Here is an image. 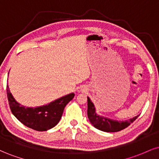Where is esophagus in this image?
<instances>
[{
  "instance_id": "1",
  "label": "esophagus",
  "mask_w": 159,
  "mask_h": 159,
  "mask_svg": "<svg viewBox=\"0 0 159 159\" xmlns=\"http://www.w3.org/2000/svg\"><path fill=\"white\" fill-rule=\"evenodd\" d=\"M82 91H83V90H82Z\"/></svg>"
}]
</instances>
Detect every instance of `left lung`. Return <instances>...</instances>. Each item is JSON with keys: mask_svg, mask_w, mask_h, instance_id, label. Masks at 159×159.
I'll list each match as a JSON object with an SVG mask.
<instances>
[{"mask_svg": "<svg viewBox=\"0 0 159 159\" xmlns=\"http://www.w3.org/2000/svg\"><path fill=\"white\" fill-rule=\"evenodd\" d=\"M87 116L95 128L106 132H116L123 130L132 123L139 115L125 121H118L99 116L96 113V108L90 98L87 97Z\"/></svg>", "mask_w": 159, "mask_h": 159, "instance_id": "obj_1", "label": "left lung"}]
</instances>
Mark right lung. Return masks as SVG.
<instances>
[{
    "mask_svg": "<svg viewBox=\"0 0 159 159\" xmlns=\"http://www.w3.org/2000/svg\"><path fill=\"white\" fill-rule=\"evenodd\" d=\"M7 93L12 114L27 127L39 132L47 131L55 126L61 120L66 105L75 96L72 93L48 105L28 107L23 106L16 101L10 93L8 85H7Z\"/></svg>",
    "mask_w": 159,
    "mask_h": 159,
    "instance_id": "obj_1",
    "label": "right lung"
}]
</instances>
